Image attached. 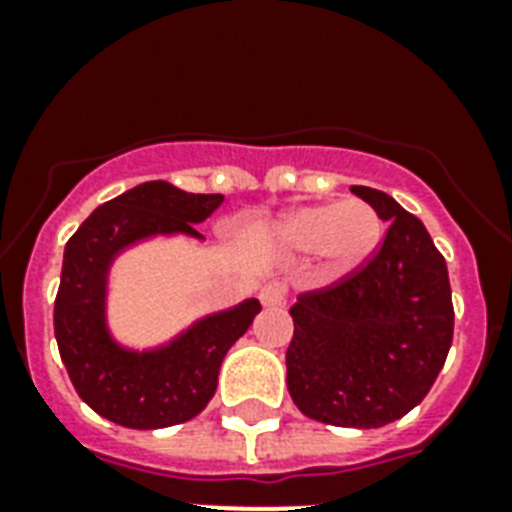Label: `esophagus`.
<instances>
[{"mask_svg":"<svg viewBox=\"0 0 512 512\" xmlns=\"http://www.w3.org/2000/svg\"><path fill=\"white\" fill-rule=\"evenodd\" d=\"M284 300H287V289H284V284H279V281L265 284V287L260 289V303H263V308H271V311H276V308H281V305H284Z\"/></svg>","mask_w":512,"mask_h":512,"instance_id":"esophagus-1","label":"esophagus"}]
</instances>
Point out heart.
<instances>
[{
  "instance_id": "obj_1",
  "label": "heart",
  "mask_w": 512,
  "mask_h": 512,
  "mask_svg": "<svg viewBox=\"0 0 512 512\" xmlns=\"http://www.w3.org/2000/svg\"><path fill=\"white\" fill-rule=\"evenodd\" d=\"M273 244L289 255H316L332 276L361 271L382 244V220L361 199L289 209L273 225Z\"/></svg>"
}]
</instances>
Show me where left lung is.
Masks as SVG:
<instances>
[{"label":"left lung","mask_w":512,"mask_h":512,"mask_svg":"<svg viewBox=\"0 0 512 512\" xmlns=\"http://www.w3.org/2000/svg\"><path fill=\"white\" fill-rule=\"evenodd\" d=\"M388 225L366 268L289 308L287 388L297 409L337 428H382L412 412L452 348L446 260L420 217L393 196L353 185Z\"/></svg>","instance_id":"8db88e82"}]
</instances>
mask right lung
<instances>
[{"label": "right lung", "mask_w": 512, "mask_h": 512, "mask_svg": "<svg viewBox=\"0 0 512 512\" xmlns=\"http://www.w3.org/2000/svg\"><path fill=\"white\" fill-rule=\"evenodd\" d=\"M223 193H188L167 180L140 183L100 204L63 252L55 297V340L76 393L106 420L135 430L193 420L215 396L225 353L260 313L255 297L191 321L170 340L135 348L108 324L116 257L151 239L204 241Z\"/></svg>", "instance_id": "right-lung-1"}]
</instances>
